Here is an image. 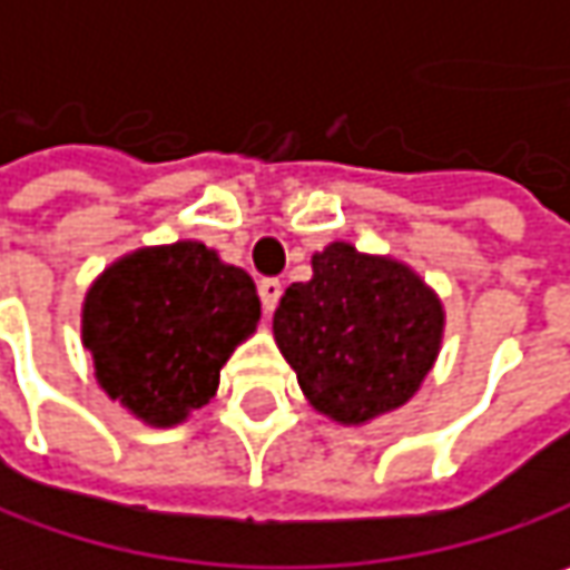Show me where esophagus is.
I'll return each mask as SVG.
<instances>
[{
    "label": "esophagus",
    "mask_w": 570,
    "mask_h": 570,
    "mask_svg": "<svg viewBox=\"0 0 570 570\" xmlns=\"http://www.w3.org/2000/svg\"><path fill=\"white\" fill-rule=\"evenodd\" d=\"M281 293H284V284H281L277 277H264V281L257 284V296H261V306H264V313H274V309H277V303H281Z\"/></svg>",
    "instance_id": "esophagus-1"
}]
</instances>
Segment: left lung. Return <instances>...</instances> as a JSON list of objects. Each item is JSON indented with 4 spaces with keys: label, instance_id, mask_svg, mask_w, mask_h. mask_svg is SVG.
Listing matches in <instances>:
<instances>
[{
    "label": "left lung",
    "instance_id": "8db88e82",
    "mask_svg": "<svg viewBox=\"0 0 570 570\" xmlns=\"http://www.w3.org/2000/svg\"><path fill=\"white\" fill-rule=\"evenodd\" d=\"M445 328L435 289L393 257L332 242L313 281L286 286L274 338L318 413L364 425L413 400Z\"/></svg>",
    "mask_w": 570,
    "mask_h": 570
}]
</instances>
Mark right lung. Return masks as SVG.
<instances>
[{"label": "right lung", "mask_w": 570, "mask_h": 570, "mask_svg": "<svg viewBox=\"0 0 570 570\" xmlns=\"http://www.w3.org/2000/svg\"><path fill=\"white\" fill-rule=\"evenodd\" d=\"M254 281L203 242L118 257L83 299V348L96 381L131 416L167 429L206 406L218 371L254 335Z\"/></svg>", "instance_id": "add662e5"}]
</instances>
